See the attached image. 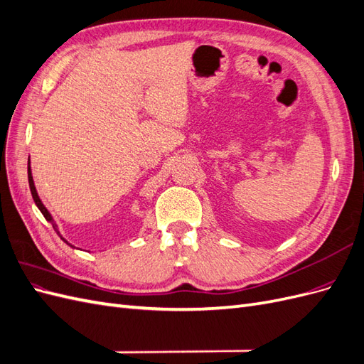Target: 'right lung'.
Here are the masks:
<instances>
[{"label":"right lung","mask_w":364,"mask_h":364,"mask_svg":"<svg viewBox=\"0 0 364 364\" xmlns=\"http://www.w3.org/2000/svg\"><path fill=\"white\" fill-rule=\"evenodd\" d=\"M28 185H30V191H31V196H33V200H35V203H36V206L39 208V211L42 213V215L43 217H46V220H47V222H50L51 225H53V228H54V230H56V232H58V235L65 241V243H67V245H70L68 243V241L67 240H65L62 235H60V232H59V229H58V225L56 223H54V220H53V217H51V214L48 213V209L46 208V206H43V203H42V200L39 199V196H38V191H36V186H35V182H33V176H31V168H30V161H28ZM71 247H74L73 245H70Z\"/></svg>","instance_id":"1"}]
</instances>
